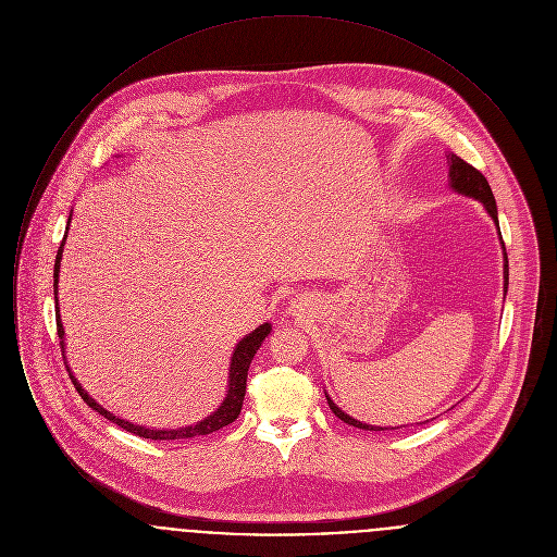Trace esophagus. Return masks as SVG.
<instances>
[{"mask_svg": "<svg viewBox=\"0 0 557 557\" xmlns=\"http://www.w3.org/2000/svg\"><path fill=\"white\" fill-rule=\"evenodd\" d=\"M296 309H298V305H296V307H294V311H296Z\"/></svg>", "mask_w": 557, "mask_h": 557, "instance_id": "34e87169", "label": "esophagus"}]
</instances>
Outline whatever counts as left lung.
Wrapping results in <instances>:
<instances>
[{
    "mask_svg": "<svg viewBox=\"0 0 557 557\" xmlns=\"http://www.w3.org/2000/svg\"><path fill=\"white\" fill-rule=\"evenodd\" d=\"M447 162H449V186L453 191L461 194V196H468V198H474L478 202H482L484 211L488 212V216L493 219L495 227H497V234H499V244H502V250H504V292H507V284H509V267H507V252H505L504 238H502V230H499V216H497V205H495V196H493V189L488 186L486 177L474 169L472 164H468L466 160L459 159L457 154H447ZM327 398V405L330 409L334 411L336 418H341L345 424L355 425V428H361V430H388V428H382V425L363 424L355 418H350L348 413H345L332 397L325 393ZM424 424V422H422ZM398 425L391 428V430H397Z\"/></svg>",
    "mask_w": 557,
    "mask_h": 557,
    "instance_id": "left-lung-1",
    "label": "left lung"
}]
</instances>
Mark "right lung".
<instances>
[{
  "label": "right lung",
  "instance_id": "right-lung-1",
  "mask_svg": "<svg viewBox=\"0 0 557 557\" xmlns=\"http://www.w3.org/2000/svg\"><path fill=\"white\" fill-rule=\"evenodd\" d=\"M71 216H73V209L69 214V221H66V234H69V225H71ZM66 234L60 242V248H58V255H55V263H53V302H55V327H58V338H60V348H62V357H64V363H66V370L69 375L77 388L81 398L100 416H104L110 422H114L116 425H121L123 430L132 432L135 436H141V438H150V441H182V438H194V436H205V434H211L221 430L223 425L232 424L236 422L239 416V409H242V400L246 395V377H248V368L257 355V350L263 345L267 336L271 334V323H263L259 325L257 330H252L250 334H246L242 341H239L236 348H234V355H232V361H230V375H227V395L223 398V403L212 411L211 416H207L205 420L196 422V424L184 425V428H164V430H157V428H146V425L133 424L127 420H121L116 418L114 413H110L108 409H104L100 403H96L94 398L87 395V391H83V386L79 384V380L73 375V371L69 368V361H66V350H64V325H62V319H60V307H58V273H60V263H62V250H64V242H66Z\"/></svg>",
  "mask_w": 557,
  "mask_h": 557
}]
</instances>
